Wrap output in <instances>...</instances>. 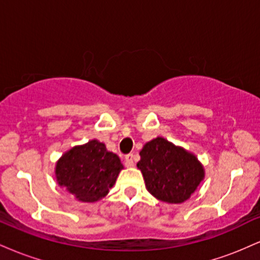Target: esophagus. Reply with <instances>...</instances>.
Instances as JSON below:
<instances>
[{"instance_id":"obj_1","label":"esophagus","mask_w":260,"mask_h":260,"mask_svg":"<svg viewBox=\"0 0 260 260\" xmlns=\"http://www.w3.org/2000/svg\"><path fill=\"white\" fill-rule=\"evenodd\" d=\"M133 154H128L124 156V165L127 166V168H132L134 165V161H133Z\"/></svg>"}]
</instances>
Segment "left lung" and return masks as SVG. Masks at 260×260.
Returning a JSON list of instances; mask_svg holds the SVG:
<instances>
[{
    "label": "left lung",
    "instance_id": "obj_1",
    "mask_svg": "<svg viewBox=\"0 0 260 260\" xmlns=\"http://www.w3.org/2000/svg\"><path fill=\"white\" fill-rule=\"evenodd\" d=\"M137 164L150 194L161 202L178 204L194 193L204 178L196 155L157 137L143 147Z\"/></svg>",
    "mask_w": 260,
    "mask_h": 260
}]
</instances>
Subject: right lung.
<instances>
[{"label": "right lung", "mask_w": 260, "mask_h": 260, "mask_svg": "<svg viewBox=\"0 0 260 260\" xmlns=\"http://www.w3.org/2000/svg\"><path fill=\"white\" fill-rule=\"evenodd\" d=\"M122 169L120 157L92 139L66 151L56 164L55 174L59 186L79 202L94 203L109 193Z\"/></svg>", "instance_id": "add662e5"}]
</instances>
